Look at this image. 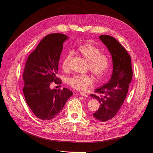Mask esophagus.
I'll return each mask as SVG.
<instances>
[{"label": "esophagus", "mask_w": 153, "mask_h": 153, "mask_svg": "<svg viewBox=\"0 0 153 153\" xmlns=\"http://www.w3.org/2000/svg\"><path fill=\"white\" fill-rule=\"evenodd\" d=\"M80 94L82 95V96H83V97H88V94H86V93H84V92H80Z\"/></svg>", "instance_id": "34e87169"}]
</instances>
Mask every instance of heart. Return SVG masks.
<instances>
[{"label": "heart", "mask_w": 153, "mask_h": 153, "mask_svg": "<svg viewBox=\"0 0 153 153\" xmlns=\"http://www.w3.org/2000/svg\"><path fill=\"white\" fill-rule=\"evenodd\" d=\"M77 52L88 61V68L98 79L103 77L107 73L111 65V58L108 54L101 53V50L95 45L86 42L80 45ZM71 53H68L62 62V69L67 71L70 70ZM94 83L92 77L89 74L74 75L68 79V83L75 89L85 91Z\"/></svg>", "instance_id": "1"}]
</instances>
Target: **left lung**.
I'll use <instances>...</instances> for the list:
<instances>
[{
	"label": "left lung",
	"instance_id": "obj_1",
	"mask_svg": "<svg viewBox=\"0 0 153 153\" xmlns=\"http://www.w3.org/2000/svg\"><path fill=\"white\" fill-rule=\"evenodd\" d=\"M99 38L112 55L113 72L109 82L97 88L95 94L91 96L98 100L100 104L93 117L101 122H106L113 118L123 105L132 79L133 71L130 56L115 38L108 35H101Z\"/></svg>",
	"mask_w": 153,
	"mask_h": 153
}]
</instances>
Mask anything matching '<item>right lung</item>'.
I'll use <instances>...</instances> for the list:
<instances>
[{"instance_id": "right-lung-1", "label": "right lung", "mask_w": 153, "mask_h": 153, "mask_svg": "<svg viewBox=\"0 0 153 153\" xmlns=\"http://www.w3.org/2000/svg\"><path fill=\"white\" fill-rule=\"evenodd\" d=\"M68 37L63 33L45 36L29 55L23 74V94L34 115L42 120L55 118L62 110L72 91L50 88L52 82L61 84L56 76L63 42Z\"/></svg>"}]
</instances>
